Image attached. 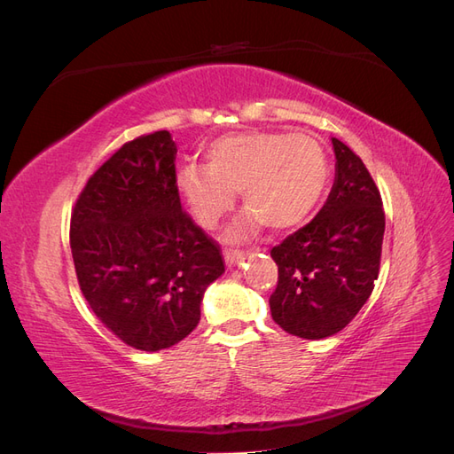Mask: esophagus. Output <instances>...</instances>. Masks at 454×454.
Wrapping results in <instances>:
<instances>
[{"mask_svg":"<svg viewBox=\"0 0 454 454\" xmlns=\"http://www.w3.org/2000/svg\"><path fill=\"white\" fill-rule=\"evenodd\" d=\"M225 263L229 265V267H232L235 263H239V261L242 259V255H244V252L242 250H232V248H225Z\"/></svg>","mask_w":454,"mask_h":454,"instance_id":"1","label":"esophagus"}]
</instances>
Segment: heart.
Returning <instances> with one entry per match:
<instances>
[{
	"mask_svg": "<svg viewBox=\"0 0 454 454\" xmlns=\"http://www.w3.org/2000/svg\"><path fill=\"white\" fill-rule=\"evenodd\" d=\"M329 180L325 149L309 134L252 130L222 136L206 149V164L177 172V189L204 229L235 208L242 191L248 208L231 237L261 225L284 232L307 222Z\"/></svg>",
	"mask_w": 454,
	"mask_h": 454,
	"instance_id": "heart-1",
	"label": "heart"
}]
</instances>
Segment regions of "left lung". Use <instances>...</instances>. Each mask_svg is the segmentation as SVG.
<instances>
[{
    "mask_svg": "<svg viewBox=\"0 0 454 454\" xmlns=\"http://www.w3.org/2000/svg\"><path fill=\"white\" fill-rule=\"evenodd\" d=\"M335 182L310 223L270 250L278 284L269 305L284 332L324 339L365 305L380 267L384 210L364 160L337 138Z\"/></svg>",
    "mask_w": 454,
    "mask_h": 454,
    "instance_id": "1",
    "label": "left lung"
}]
</instances>
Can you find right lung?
Returning <instances> with one entry per match:
<instances>
[{"label":"right lung","instance_id":"1","mask_svg":"<svg viewBox=\"0 0 454 454\" xmlns=\"http://www.w3.org/2000/svg\"><path fill=\"white\" fill-rule=\"evenodd\" d=\"M168 130L122 144L72 210L81 292L122 342L157 352L200 320L202 295L225 270L219 244L182 210Z\"/></svg>","mask_w":454,"mask_h":454}]
</instances>
